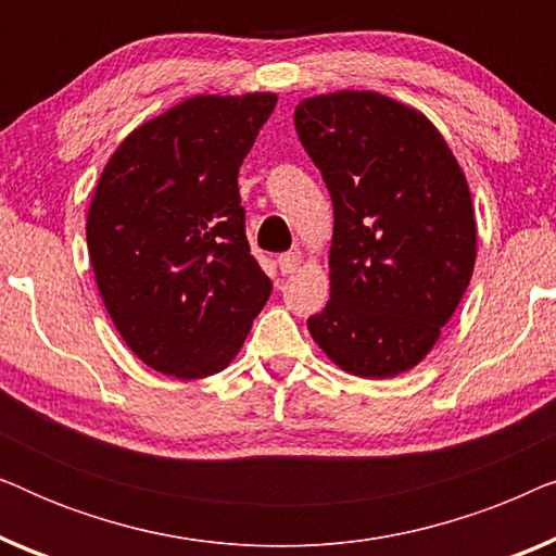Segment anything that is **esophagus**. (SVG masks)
Masks as SVG:
<instances>
[{
    "mask_svg": "<svg viewBox=\"0 0 556 556\" xmlns=\"http://www.w3.org/2000/svg\"><path fill=\"white\" fill-rule=\"evenodd\" d=\"M299 265H301V253L278 255V268H280V273H283V276H291V273L299 270Z\"/></svg>",
    "mask_w": 556,
    "mask_h": 556,
    "instance_id": "obj_1",
    "label": "esophagus"
}]
</instances>
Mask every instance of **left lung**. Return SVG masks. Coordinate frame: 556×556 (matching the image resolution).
Here are the masks:
<instances>
[{"label": "left lung", "instance_id": "obj_1", "mask_svg": "<svg viewBox=\"0 0 556 556\" xmlns=\"http://www.w3.org/2000/svg\"><path fill=\"white\" fill-rule=\"evenodd\" d=\"M293 121L333 202L331 295L311 337L349 375L413 369L473 276L466 174L422 113L371 90L306 98Z\"/></svg>", "mask_w": 556, "mask_h": 556}]
</instances>
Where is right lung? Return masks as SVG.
I'll return each instance as SVG.
<instances>
[{
	"mask_svg": "<svg viewBox=\"0 0 556 556\" xmlns=\"http://www.w3.org/2000/svg\"><path fill=\"white\" fill-rule=\"evenodd\" d=\"M276 101L189 98L126 136L98 179L86 225L98 291L162 375L223 371L273 291L250 255L238 172Z\"/></svg>",
	"mask_w": 556,
	"mask_h": 556,
	"instance_id": "obj_1",
	"label": "right lung"
}]
</instances>
